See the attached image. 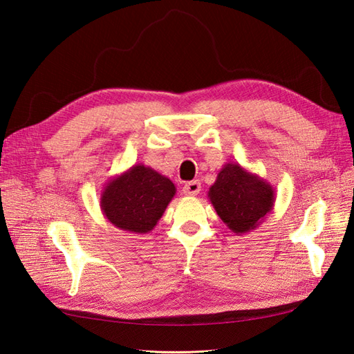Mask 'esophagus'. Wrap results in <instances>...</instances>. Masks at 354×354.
Masks as SVG:
<instances>
[{"instance_id": "obj_1", "label": "esophagus", "mask_w": 354, "mask_h": 354, "mask_svg": "<svg viewBox=\"0 0 354 354\" xmlns=\"http://www.w3.org/2000/svg\"><path fill=\"white\" fill-rule=\"evenodd\" d=\"M199 192H201V183H199V180L189 181V183H186L185 187H183V194H185L186 196H196V195H199Z\"/></svg>"}]
</instances>
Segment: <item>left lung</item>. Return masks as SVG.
Wrapping results in <instances>:
<instances>
[{
  "instance_id": "left-lung-1",
  "label": "left lung",
  "mask_w": 354,
  "mask_h": 354,
  "mask_svg": "<svg viewBox=\"0 0 354 354\" xmlns=\"http://www.w3.org/2000/svg\"><path fill=\"white\" fill-rule=\"evenodd\" d=\"M208 198L221 221L236 234L259 227L276 201L270 183L234 162L218 171Z\"/></svg>"
}]
</instances>
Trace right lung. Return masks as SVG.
<instances>
[{
  "instance_id": "1",
  "label": "right lung",
  "mask_w": 354,
  "mask_h": 354,
  "mask_svg": "<svg viewBox=\"0 0 354 354\" xmlns=\"http://www.w3.org/2000/svg\"><path fill=\"white\" fill-rule=\"evenodd\" d=\"M176 190L168 177L137 164L106 183L100 208L115 227L145 234L156 226Z\"/></svg>"
}]
</instances>
